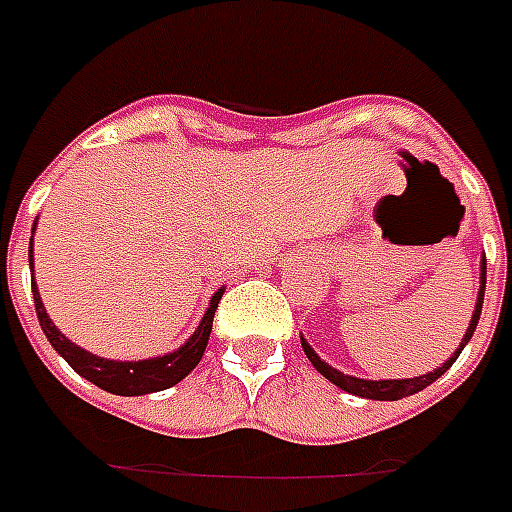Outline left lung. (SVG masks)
Instances as JSON below:
<instances>
[{
  "instance_id": "1",
  "label": "left lung",
  "mask_w": 512,
  "mask_h": 512,
  "mask_svg": "<svg viewBox=\"0 0 512 512\" xmlns=\"http://www.w3.org/2000/svg\"><path fill=\"white\" fill-rule=\"evenodd\" d=\"M484 290H486V259H481V288H478V298H476V312H473V317H470V325L468 330H465V338L463 343H460V349L452 354V357L444 362V365L439 367V370L428 372V375H418V378H402V380H365V378H354V375H343L341 370H335V367H330L327 362H322L317 354H314V349L306 343V338L301 335V346H304L306 357H309V362L314 365V370L320 372V375H325L330 383H335V386L341 388V391H346V394H354V396H362V399H378V402H396V399H404V396L410 394H418V391H423L425 386H431L433 380L441 378L444 372L452 367V362H455L457 357H460V351L465 349V343L470 341V335L476 333V325H478V317H481V309H484Z\"/></svg>"
}]
</instances>
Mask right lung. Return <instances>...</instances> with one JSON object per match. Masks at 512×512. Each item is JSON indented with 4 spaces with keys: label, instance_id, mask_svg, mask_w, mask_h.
Returning <instances> with one entry per match:
<instances>
[{
    "label": "right lung",
    "instance_id": "right-lung-1",
    "mask_svg": "<svg viewBox=\"0 0 512 512\" xmlns=\"http://www.w3.org/2000/svg\"><path fill=\"white\" fill-rule=\"evenodd\" d=\"M31 248H34V237H31ZM28 261H31V272H34V253L28 251ZM31 290H34V306L36 317H39V325H42L47 341L52 343V349L60 354V357L79 372L81 378H87L89 383L100 386L102 391L116 396H142L153 394V391H163V388L177 386L179 380L187 378L195 365L203 357L206 351L208 335H211V327H214V312L219 306V298H222L224 288L216 290L214 298H211V306L208 312L203 314L198 330L187 338L185 346H179L177 351L171 354H163V357L153 359H137V362H116V359H102L97 354H89L81 346H76L73 341H68L60 330L55 327V322L49 320L47 309H44L42 298H39V290H36V280L31 277Z\"/></svg>",
    "mask_w": 512,
    "mask_h": 512
}]
</instances>
